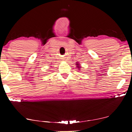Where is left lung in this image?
<instances>
[{
	"label": "left lung",
	"instance_id": "8db88e82",
	"mask_svg": "<svg viewBox=\"0 0 132 132\" xmlns=\"http://www.w3.org/2000/svg\"><path fill=\"white\" fill-rule=\"evenodd\" d=\"M77 64V67H76L78 68V69H79V68H81V67H80V66L79 65V64Z\"/></svg>",
	"mask_w": 132,
	"mask_h": 132
}]
</instances>
